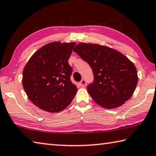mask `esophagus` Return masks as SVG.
<instances>
[{"mask_svg": "<svg viewBox=\"0 0 156 156\" xmlns=\"http://www.w3.org/2000/svg\"><path fill=\"white\" fill-rule=\"evenodd\" d=\"M80 84L81 87H85L86 86V81L85 80H82L80 81Z\"/></svg>", "mask_w": 156, "mask_h": 156, "instance_id": "esophagus-1", "label": "esophagus"}]
</instances>
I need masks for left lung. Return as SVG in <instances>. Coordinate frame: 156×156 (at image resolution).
<instances>
[{
    "instance_id": "obj_1",
    "label": "left lung",
    "mask_w": 156,
    "mask_h": 156,
    "mask_svg": "<svg viewBox=\"0 0 156 156\" xmlns=\"http://www.w3.org/2000/svg\"><path fill=\"white\" fill-rule=\"evenodd\" d=\"M73 51L92 69L94 81L87 90L94 102L103 108L113 109L130 99L138 78L136 66L127 57L98 44L80 43Z\"/></svg>"
}]
</instances>
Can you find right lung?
<instances>
[{"label":"right lung","mask_w":156,"mask_h":156,"mask_svg":"<svg viewBox=\"0 0 156 156\" xmlns=\"http://www.w3.org/2000/svg\"><path fill=\"white\" fill-rule=\"evenodd\" d=\"M75 42L47 44L35 52L24 68L23 86L30 101L48 112H58L72 102L77 91L70 81L68 64Z\"/></svg>","instance_id":"obj_1"}]
</instances>
